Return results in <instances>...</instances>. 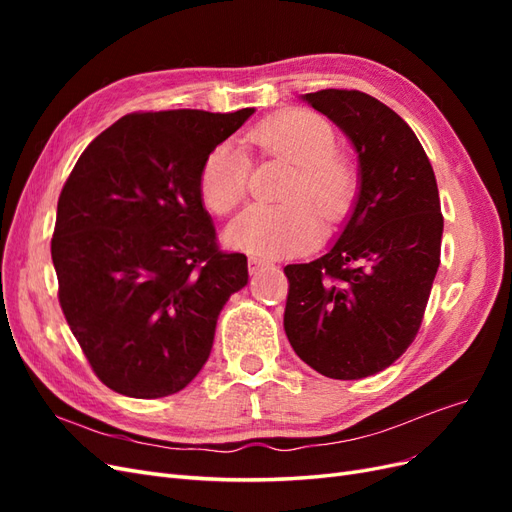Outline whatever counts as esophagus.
I'll return each mask as SVG.
<instances>
[{
	"label": "esophagus",
	"instance_id": "obj_1",
	"mask_svg": "<svg viewBox=\"0 0 512 512\" xmlns=\"http://www.w3.org/2000/svg\"><path fill=\"white\" fill-rule=\"evenodd\" d=\"M247 265H250V273H258L262 267H269L271 262H269V260H265V258H256V256H252V258H250V262H247Z\"/></svg>",
	"mask_w": 512,
	"mask_h": 512
}]
</instances>
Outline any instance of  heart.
<instances>
[{"instance_id":"b5f03b06","label":"heart","mask_w":512,"mask_h":512,"mask_svg":"<svg viewBox=\"0 0 512 512\" xmlns=\"http://www.w3.org/2000/svg\"><path fill=\"white\" fill-rule=\"evenodd\" d=\"M247 141L284 160L292 175L282 190L284 205H252L224 230V241L252 256L299 254L312 247L327 224L342 222L356 194L354 170L335 156V134L322 117L286 111L262 121ZM250 160L232 143L215 145L200 166L198 192L209 211L228 213L247 194Z\"/></svg>"}]
</instances>
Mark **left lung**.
<instances>
[{
  "label": "left lung",
  "instance_id": "obj_1",
  "mask_svg": "<svg viewBox=\"0 0 512 512\" xmlns=\"http://www.w3.org/2000/svg\"><path fill=\"white\" fill-rule=\"evenodd\" d=\"M301 102L346 134L359 181L329 250L284 269V331L318 374L359 380L393 365L421 327L440 267L438 183L416 134L380 100L322 89Z\"/></svg>",
  "mask_w": 512,
  "mask_h": 512
}]
</instances>
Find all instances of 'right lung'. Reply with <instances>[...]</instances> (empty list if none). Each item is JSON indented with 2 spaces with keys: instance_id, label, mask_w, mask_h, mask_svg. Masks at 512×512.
Here are the masks:
<instances>
[{
  "instance_id": "1",
  "label": "right lung",
  "mask_w": 512,
  "mask_h": 512,
  "mask_svg": "<svg viewBox=\"0 0 512 512\" xmlns=\"http://www.w3.org/2000/svg\"><path fill=\"white\" fill-rule=\"evenodd\" d=\"M252 115H126L89 143L61 190L51 241L59 303L96 376L119 395L185 389L230 294L247 286V258L215 245L198 175Z\"/></svg>"
}]
</instances>
